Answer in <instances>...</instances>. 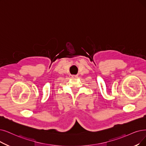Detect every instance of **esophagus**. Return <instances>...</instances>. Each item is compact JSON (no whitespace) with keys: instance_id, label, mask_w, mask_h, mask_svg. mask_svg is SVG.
Returning a JSON list of instances; mask_svg holds the SVG:
<instances>
[{"instance_id":"1","label":"esophagus","mask_w":146,"mask_h":146,"mask_svg":"<svg viewBox=\"0 0 146 146\" xmlns=\"http://www.w3.org/2000/svg\"><path fill=\"white\" fill-rule=\"evenodd\" d=\"M77 77V75H72V78H75V77Z\"/></svg>"}]
</instances>
